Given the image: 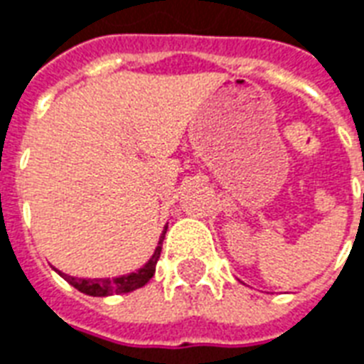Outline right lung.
I'll list each match as a JSON object with an SVG mask.
<instances>
[{
	"instance_id": "obj_1",
	"label": "right lung",
	"mask_w": 364,
	"mask_h": 364,
	"mask_svg": "<svg viewBox=\"0 0 364 364\" xmlns=\"http://www.w3.org/2000/svg\"><path fill=\"white\" fill-rule=\"evenodd\" d=\"M165 232L159 237V245L155 247V253L151 255V259L147 261L140 270L136 272H130V274L124 276H117V278H76V276H68L61 270H57L59 274L67 280L70 286H75L78 291L86 294V296H94V297H105V296H113V294H128V291H134V289L141 288L146 286L149 280L155 274V264L159 261L161 257V247H163V240H165Z\"/></svg>"
}]
</instances>
